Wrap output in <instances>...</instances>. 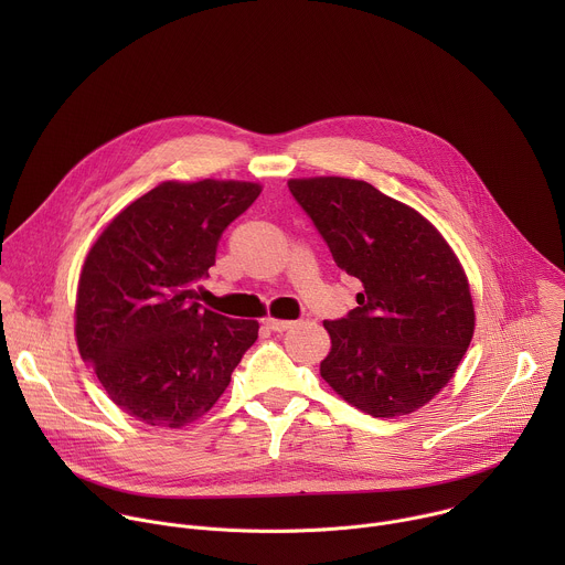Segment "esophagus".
Masks as SVG:
<instances>
[{
	"label": "esophagus",
	"mask_w": 565,
	"mask_h": 565,
	"mask_svg": "<svg viewBox=\"0 0 565 565\" xmlns=\"http://www.w3.org/2000/svg\"><path fill=\"white\" fill-rule=\"evenodd\" d=\"M264 324H266V329H270L275 333H281V331H288L295 324V321L279 319V317H264Z\"/></svg>",
	"instance_id": "obj_1"
}]
</instances>
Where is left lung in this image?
I'll list each match as a JSON object with an SVG mask.
<instances>
[{
  "mask_svg": "<svg viewBox=\"0 0 565 565\" xmlns=\"http://www.w3.org/2000/svg\"><path fill=\"white\" fill-rule=\"evenodd\" d=\"M338 268L362 281L358 308L324 321L319 373L373 418L425 407L454 377L476 327L465 268L438 227L366 181L290 179Z\"/></svg>",
  "mask_w": 565,
  "mask_h": 565,
  "instance_id": "8db88e82",
  "label": "left lung"
}]
</instances>
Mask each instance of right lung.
<instances>
[{"label":"right lung","instance_id":"1","mask_svg":"<svg viewBox=\"0 0 565 565\" xmlns=\"http://www.w3.org/2000/svg\"><path fill=\"white\" fill-rule=\"evenodd\" d=\"M259 183L166 181L122 207L79 270L75 342L109 399L131 418L181 429L203 418L259 338L257 319L196 303L223 230Z\"/></svg>","mask_w":565,"mask_h":565}]
</instances>
